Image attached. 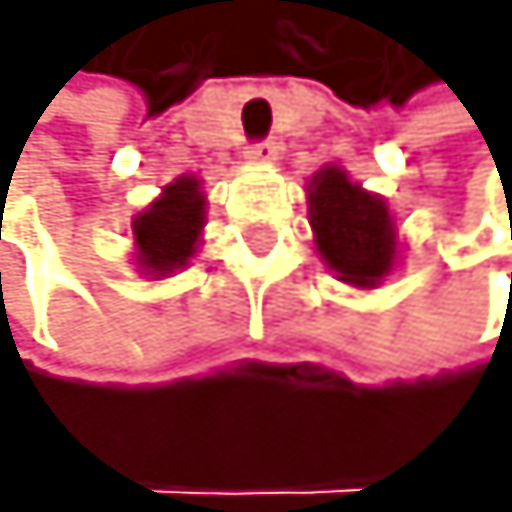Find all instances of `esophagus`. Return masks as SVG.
Segmentation results:
<instances>
[{
  "label": "esophagus",
  "mask_w": 512,
  "mask_h": 512,
  "mask_svg": "<svg viewBox=\"0 0 512 512\" xmlns=\"http://www.w3.org/2000/svg\"><path fill=\"white\" fill-rule=\"evenodd\" d=\"M281 147L274 140H264V143H254V147H248V160H254V164H271V160H278Z\"/></svg>",
  "instance_id": "obj_1"
}]
</instances>
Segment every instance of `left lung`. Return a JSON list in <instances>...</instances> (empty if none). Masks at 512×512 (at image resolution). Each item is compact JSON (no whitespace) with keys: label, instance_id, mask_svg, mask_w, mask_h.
Segmentation results:
<instances>
[{"label":"left lung","instance_id":"left-lung-1","mask_svg":"<svg viewBox=\"0 0 512 512\" xmlns=\"http://www.w3.org/2000/svg\"><path fill=\"white\" fill-rule=\"evenodd\" d=\"M308 221L315 248L338 281L375 288L396 261V227L379 194L328 164L308 184Z\"/></svg>","mask_w":512,"mask_h":512}]
</instances>
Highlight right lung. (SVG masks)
I'll return each instance as SVG.
<instances>
[{
  "label": "right lung",
  "mask_w": 512,
  "mask_h": 512,
  "mask_svg": "<svg viewBox=\"0 0 512 512\" xmlns=\"http://www.w3.org/2000/svg\"><path fill=\"white\" fill-rule=\"evenodd\" d=\"M204 214L207 201L201 194V180L187 174L167 184L147 211L133 217V244H137L140 268L153 278L187 268L201 241Z\"/></svg>",
  "instance_id": "1"
}]
</instances>
